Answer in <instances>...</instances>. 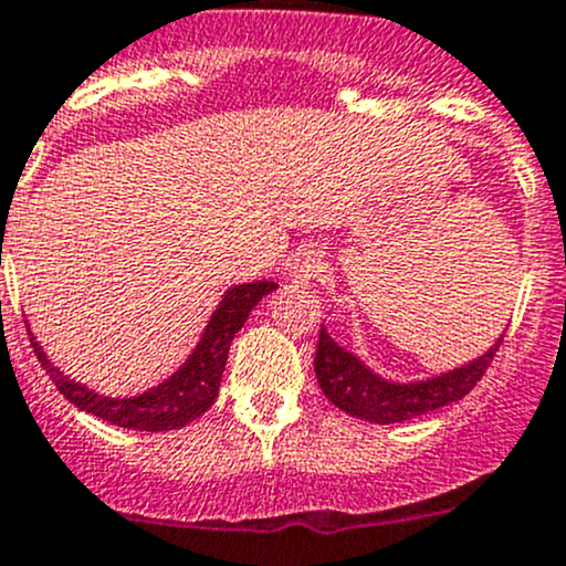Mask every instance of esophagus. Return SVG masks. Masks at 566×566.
<instances>
[{
	"instance_id": "esophagus-1",
	"label": "esophagus",
	"mask_w": 566,
	"mask_h": 566,
	"mask_svg": "<svg viewBox=\"0 0 566 566\" xmlns=\"http://www.w3.org/2000/svg\"><path fill=\"white\" fill-rule=\"evenodd\" d=\"M318 270H322V266H318L316 255L302 253L300 259L291 264V281H294V283H311L313 277L318 275Z\"/></svg>"
}]
</instances>
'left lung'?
I'll return each mask as SVG.
<instances>
[{"label": "left lung", "mask_w": 566, "mask_h": 566, "mask_svg": "<svg viewBox=\"0 0 566 566\" xmlns=\"http://www.w3.org/2000/svg\"><path fill=\"white\" fill-rule=\"evenodd\" d=\"M501 340L495 346H490V352L481 355L479 360L468 363V366L457 368V371L443 374V377L427 379V382L394 385L368 371L352 352L340 349L329 338L327 329L322 327L318 329L313 368H316V379L322 385L324 396L335 407L349 412L352 418H360V421L371 423H399L423 416V412L438 410V407L451 405V401L465 399L475 385H479V379L484 377L486 368H490Z\"/></svg>", "instance_id": "left-lung-1"}]
</instances>
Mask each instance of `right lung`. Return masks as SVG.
I'll use <instances>...</instances> for the list:
<instances>
[{"label":"right lung","mask_w":566,"mask_h":566,"mask_svg":"<svg viewBox=\"0 0 566 566\" xmlns=\"http://www.w3.org/2000/svg\"><path fill=\"white\" fill-rule=\"evenodd\" d=\"M275 289L277 283L259 281L237 285V289L228 291L226 300L220 302V307L211 316L198 349L189 355V360L170 379L156 385L148 394L134 396V399H106V396L93 394L85 385L74 382L60 368H54L35 338H32V349H35L38 360L46 368V374L57 385L60 394L71 405L80 407V410L98 416L101 421H109L123 429L170 432V429L187 427L189 421L200 418L214 405L217 394H220V379L222 371H226L228 349H231L233 335L248 322L250 311Z\"/></svg>","instance_id":"add662e5"}]
</instances>
